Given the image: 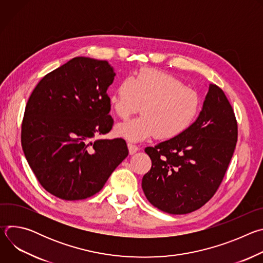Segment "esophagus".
I'll use <instances>...</instances> for the list:
<instances>
[{"label":"esophagus","instance_id":"obj_1","mask_svg":"<svg viewBox=\"0 0 263 263\" xmlns=\"http://www.w3.org/2000/svg\"><path fill=\"white\" fill-rule=\"evenodd\" d=\"M128 149H129V154L133 155V154H135L138 151L139 148H138L137 145H135V144L131 143V142H128Z\"/></svg>","mask_w":263,"mask_h":263}]
</instances>
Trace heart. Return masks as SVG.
<instances>
[{"label": "heart", "instance_id": "b5f03b06", "mask_svg": "<svg viewBox=\"0 0 263 263\" xmlns=\"http://www.w3.org/2000/svg\"><path fill=\"white\" fill-rule=\"evenodd\" d=\"M108 102L122 119L141 107V116L115 128L118 136L130 141H141L154 134L162 139L174 138L193 125L201 109V98L195 89L184 86L171 73L148 67L122 80Z\"/></svg>", "mask_w": 263, "mask_h": 263}]
</instances>
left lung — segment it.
Listing matches in <instances>:
<instances>
[{"label":"left lung","instance_id":"8db88e82","mask_svg":"<svg viewBox=\"0 0 263 263\" xmlns=\"http://www.w3.org/2000/svg\"><path fill=\"white\" fill-rule=\"evenodd\" d=\"M236 141L233 109L223 91L210 84L199 117L189 129L144 148L152 160L141 182L145 198L171 214L201 208L217 191Z\"/></svg>","mask_w":263,"mask_h":263}]
</instances>
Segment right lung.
Returning a JSON list of instances; mask_svg holds the SVG:
<instances>
[{"instance_id": "obj_1", "label": "right lung", "mask_w": 263, "mask_h": 263, "mask_svg": "<svg viewBox=\"0 0 263 263\" xmlns=\"http://www.w3.org/2000/svg\"><path fill=\"white\" fill-rule=\"evenodd\" d=\"M116 74L105 60L74 57L46 74L28 100L23 151L41 185L59 199L96 195L128 156L124 139L97 138L114 125L107 89Z\"/></svg>"}]
</instances>
